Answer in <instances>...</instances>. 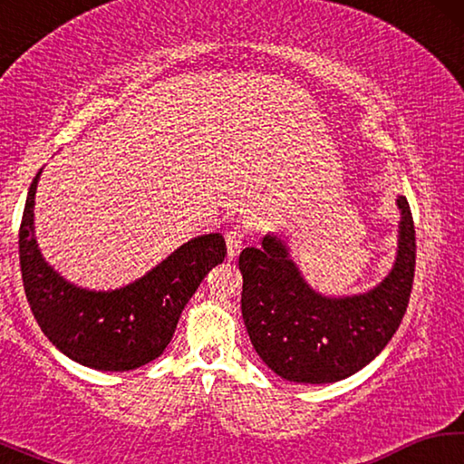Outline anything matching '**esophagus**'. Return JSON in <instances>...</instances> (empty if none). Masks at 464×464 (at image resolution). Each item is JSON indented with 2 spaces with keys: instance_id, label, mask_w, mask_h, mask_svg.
I'll use <instances>...</instances> for the list:
<instances>
[{
  "instance_id": "1",
  "label": "esophagus",
  "mask_w": 464,
  "mask_h": 464,
  "mask_svg": "<svg viewBox=\"0 0 464 464\" xmlns=\"http://www.w3.org/2000/svg\"><path fill=\"white\" fill-rule=\"evenodd\" d=\"M243 239H246V229H243V227L237 225L233 227L231 231H227L225 241H227V256H229V260L239 256V251L243 247Z\"/></svg>"
}]
</instances>
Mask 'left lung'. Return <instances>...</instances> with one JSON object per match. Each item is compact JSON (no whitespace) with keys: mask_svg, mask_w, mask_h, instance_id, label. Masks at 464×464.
<instances>
[{"mask_svg":"<svg viewBox=\"0 0 464 464\" xmlns=\"http://www.w3.org/2000/svg\"><path fill=\"white\" fill-rule=\"evenodd\" d=\"M401 208L399 249L387 278L371 293L327 298L309 288L285 243L266 235L262 247L239 256L241 313L260 358L293 382H335L381 354L407 311L415 272V227L410 202Z\"/></svg>","mask_w":464,"mask_h":464,"instance_id":"obj_1","label":"left lung"}]
</instances>
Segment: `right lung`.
<instances>
[{"instance_id":"1","label":"right lung","mask_w":464,"mask_h":464,"mask_svg":"<svg viewBox=\"0 0 464 464\" xmlns=\"http://www.w3.org/2000/svg\"><path fill=\"white\" fill-rule=\"evenodd\" d=\"M20 223V270L36 324L53 345L96 371H132L163 354L186 303L227 256L221 233L194 237L132 285L96 293L69 285L43 260L34 239V194Z\"/></svg>"}]
</instances>
